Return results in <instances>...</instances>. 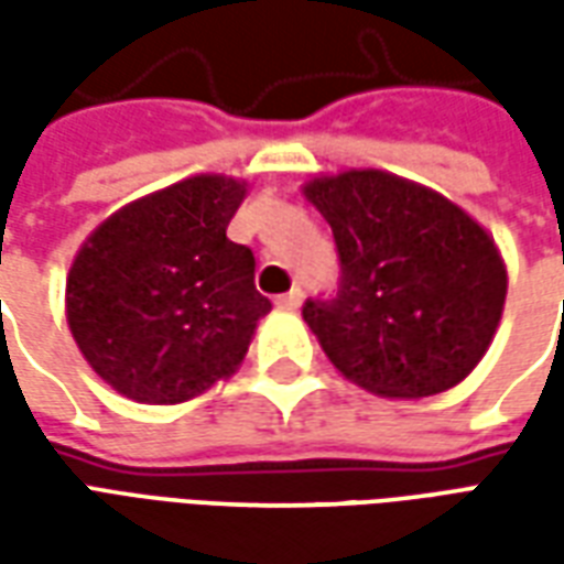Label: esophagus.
<instances>
[{
  "label": "esophagus",
  "mask_w": 564,
  "mask_h": 564,
  "mask_svg": "<svg viewBox=\"0 0 564 564\" xmlns=\"http://www.w3.org/2000/svg\"><path fill=\"white\" fill-rule=\"evenodd\" d=\"M302 299H305V293H302L299 286H293L290 293L278 295V299H274V305L281 307V311H295V307L302 305Z\"/></svg>",
  "instance_id": "esophagus-1"
}]
</instances>
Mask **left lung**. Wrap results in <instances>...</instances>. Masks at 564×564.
<instances>
[{
    "label": "left lung",
    "mask_w": 564,
    "mask_h": 564,
    "mask_svg": "<svg viewBox=\"0 0 564 564\" xmlns=\"http://www.w3.org/2000/svg\"><path fill=\"white\" fill-rule=\"evenodd\" d=\"M305 196L341 265L338 290L302 307L332 366L387 399L468 378L508 295L496 241L444 196L375 169L317 177Z\"/></svg>",
    "instance_id": "obj_1"
}]
</instances>
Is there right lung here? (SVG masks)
I'll return each mask as SVG.
<instances>
[{"instance_id": "1", "label": "right lung", "mask_w": 564, "mask_h": 564, "mask_svg": "<svg viewBox=\"0 0 564 564\" xmlns=\"http://www.w3.org/2000/svg\"><path fill=\"white\" fill-rule=\"evenodd\" d=\"M241 198L232 177L196 174L117 210L78 250L68 329L127 399L186 402L241 366L271 311L253 250L226 238Z\"/></svg>"}]
</instances>
